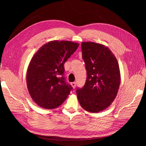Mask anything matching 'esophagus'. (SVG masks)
I'll return each mask as SVG.
<instances>
[{"label":"esophagus","instance_id":"1","mask_svg":"<svg viewBox=\"0 0 146 146\" xmlns=\"http://www.w3.org/2000/svg\"><path fill=\"white\" fill-rule=\"evenodd\" d=\"M70 85H71V86H72L73 88H76V82L70 83Z\"/></svg>","mask_w":146,"mask_h":146}]
</instances>
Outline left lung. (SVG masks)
Listing matches in <instances>:
<instances>
[{
    "label": "left lung",
    "mask_w": 146,
    "mask_h": 146,
    "mask_svg": "<svg viewBox=\"0 0 146 146\" xmlns=\"http://www.w3.org/2000/svg\"><path fill=\"white\" fill-rule=\"evenodd\" d=\"M82 50L87 78L84 86L77 88V98L86 111L98 113L115 99L121 83L120 69L116 56L105 45L83 42Z\"/></svg>",
    "instance_id": "left-lung-1"
}]
</instances>
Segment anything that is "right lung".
I'll use <instances>...</instances> for the list:
<instances>
[{
    "label": "right lung",
    "mask_w": 146,
    "mask_h": 146,
    "mask_svg": "<svg viewBox=\"0 0 146 146\" xmlns=\"http://www.w3.org/2000/svg\"><path fill=\"white\" fill-rule=\"evenodd\" d=\"M78 46L69 41H51L31 59L26 82L31 98L39 107L54 109L67 99L72 88L65 82L64 64Z\"/></svg>",
    "instance_id": "1"
}]
</instances>
